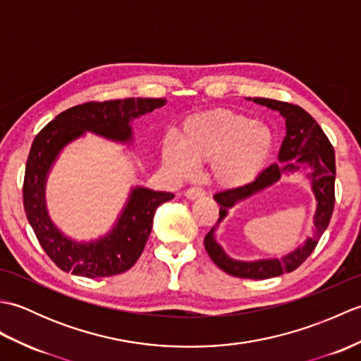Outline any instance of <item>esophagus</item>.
Here are the masks:
<instances>
[{
    "instance_id": "1",
    "label": "esophagus",
    "mask_w": 361,
    "mask_h": 361,
    "mask_svg": "<svg viewBox=\"0 0 361 361\" xmlns=\"http://www.w3.org/2000/svg\"><path fill=\"white\" fill-rule=\"evenodd\" d=\"M186 198L189 200H195V198H203L204 197V190L202 188H189L185 192Z\"/></svg>"
}]
</instances>
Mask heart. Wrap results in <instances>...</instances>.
<instances>
[{
  "label": "heart",
  "mask_w": 361,
  "mask_h": 361,
  "mask_svg": "<svg viewBox=\"0 0 361 361\" xmlns=\"http://www.w3.org/2000/svg\"><path fill=\"white\" fill-rule=\"evenodd\" d=\"M273 147L274 136L265 124L247 114L216 109L183 121L180 140L166 137L163 159L178 176H189L194 164H209L220 186L242 188L264 171Z\"/></svg>",
  "instance_id": "b5f03b06"
}]
</instances>
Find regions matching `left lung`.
<instances>
[{"mask_svg":"<svg viewBox=\"0 0 361 361\" xmlns=\"http://www.w3.org/2000/svg\"><path fill=\"white\" fill-rule=\"evenodd\" d=\"M251 101L265 105L271 110H278L286 118L287 135L281 145L278 163L264 169L257 178L248 185L221 190L214 195L216 202L220 204L217 224L227 215V209L237 201L274 184L286 171L298 170L301 164H305L312 169L310 178L317 198V212L314 222L316 234L287 257L281 259L255 261V263H243L226 257L213 237L215 226L204 235V248L214 264L228 274L247 279H268L296 270L317 248L321 235L329 226L335 206V152L323 128L301 106L265 97H255Z\"/></svg>","mask_w":361,"mask_h":361,"instance_id":"8db88e82","label":"left lung"}]
</instances>
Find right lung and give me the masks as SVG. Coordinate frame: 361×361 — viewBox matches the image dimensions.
I'll list each match as a JSON object with an SVG mask.
<instances>
[{"label": "right lung", "mask_w": 361, "mask_h": 361, "mask_svg": "<svg viewBox=\"0 0 361 361\" xmlns=\"http://www.w3.org/2000/svg\"><path fill=\"white\" fill-rule=\"evenodd\" d=\"M164 104L166 99L150 97L85 102L57 114L35 136L26 163L23 204L42 248L60 270L91 279L130 270L147 243L157 208L172 200L173 194L137 186L109 234L96 242H74L54 226L46 211L44 185L54 159L68 142L85 132L113 141H132L130 122Z\"/></svg>", "instance_id": "1"}]
</instances>
